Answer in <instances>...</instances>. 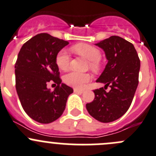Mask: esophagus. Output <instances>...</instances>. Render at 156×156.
Here are the masks:
<instances>
[{"mask_svg": "<svg viewBox=\"0 0 156 156\" xmlns=\"http://www.w3.org/2000/svg\"><path fill=\"white\" fill-rule=\"evenodd\" d=\"M74 92L77 93H84L83 90H78V89H74Z\"/></svg>", "mask_w": 156, "mask_h": 156, "instance_id": "1", "label": "esophagus"}]
</instances>
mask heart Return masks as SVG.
I'll return each instance as SVG.
<instances>
[{
	"instance_id": "heart-1",
	"label": "heart",
	"mask_w": 156,
	"mask_h": 156,
	"mask_svg": "<svg viewBox=\"0 0 156 156\" xmlns=\"http://www.w3.org/2000/svg\"><path fill=\"white\" fill-rule=\"evenodd\" d=\"M73 50L90 60V67L93 70H97L99 67V60L101 59V52L96 47L86 44H80L73 47ZM70 56L66 49H61L56 56V63L62 70H66L69 68ZM90 80L88 73H82L76 71H71L64 76V83L70 87L80 89L84 87Z\"/></svg>"
}]
</instances>
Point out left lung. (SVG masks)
Returning a JSON list of instances; mask_svg holds the SVG:
<instances>
[{"mask_svg":"<svg viewBox=\"0 0 156 156\" xmlns=\"http://www.w3.org/2000/svg\"><path fill=\"white\" fill-rule=\"evenodd\" d=\"M103 49L108 63L96 80L105 83L93 90V101L87 103L90 115L102 122H110L124 115L131 106L139 84L140 60L133 44L118 36H111L96 44ZM108 86L109 92L105 89Z\"/></svg>","mask_w":156,"mask_h":156,"instance_id":"1","label":"left lung"}]
</instances>
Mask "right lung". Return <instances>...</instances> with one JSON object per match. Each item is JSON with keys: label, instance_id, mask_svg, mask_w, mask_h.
I'll list each match as a JSON object with an SVG mask.
<instances>
[{"label": "right lung", "instance_id": "obj_1", "mask_svg": "<svg viewBox=\"0 0 156 156\" xmlns=\"http://www.w3.org/2000/svg\"><path fill=\"white\" fill-rule=\"evenodd\" d=\"M69 42L40 34L27 41L20 49L15 63L16 90L27 114L41 123H50L63 114L71 87L61 83L56 63L57 53ZM49 82L57 84L51 91Z\"/></svg>", "mask_w": 156, "mask_h": 156}]
</instances>
